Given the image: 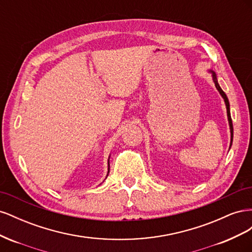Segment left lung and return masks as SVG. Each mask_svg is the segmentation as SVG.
Wrapping results in <instances>:
<instances>
[{"mask_svg":"<svg viewBox=\"0 0 252 252\" xmlns=\"http://www.w3.org/2000/svg\"><path fill=\"white\" fill-rule=\"evenodd\" d=\"M211 73H212V79H213V82H215V85L217 87V89L219 90V93L220 94V95L223 96L224 101H225V104H226V108H227V117H228V122H229V126H230V133H231V142H230V146L232 144V140H233V126H232V120H231V116H230V107H229V101H228V97L226 95V94L224 93V91L222 90V88L220 87L219 83H218V79H217V75L216 73L213 72L212 70H209Z\"/></svg>","mask_w":252,"mask_h":252,"instance_id":"8db88e82","label":"left lung"}]
</instances>
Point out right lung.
Wrapping results in <instances>:
<instances>
[{
	"instance_id": "obj_1",
	"label": "right lung",
	"mask_w": 252,
	"mask_h": 252,
	"mask_svg": "<svg viewBox=\"0 0 252 252\" xmlns=\"http://www.w3.org/2000/svg\"><path fill=\"white\" fill-rule=\"evenodd\" d=\"M108 172H109V171H108Z\"/></svg>"
}]
</instances>
